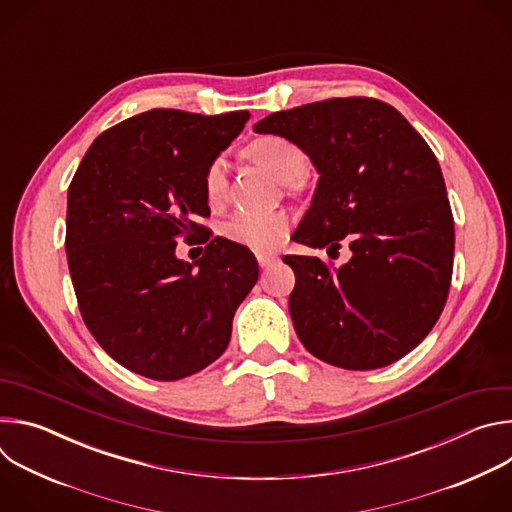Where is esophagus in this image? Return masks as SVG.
Segmentation results:
<instances>
[{"label": "esophagus", "mask_w": 512, "mask_h": 512, "mask_svg": "<svg viewBox=\"0 0 512 512\" xmlns=\"http://www.w3.org/2000/svg\"><path fill=\"white\" fill-rule=\"evenodd\" d=\"M257 261H259V267L261 269H267V267H271L275 261H277V257L275 255H257Z\"/></svg>", "instance_id": "34e87169"}]
</instances>
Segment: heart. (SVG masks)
Instances as JSON below:
<instances>
[{
  "instance_id": "heart-1",
  "label": "heart",
  "mask_w": 512,
  "mask_h": 512,
  "mask_svg": "<svg viewBox=\"0 0 512 512\" xmlns=\"http://www.w3.org/2000/svg\"><path fill=\"white\" fill-rule=\"evenodd\" d=\"M247 154L269 170L279 182L289 184L302 178L308 170V158L300 145L281 135H263L249 143ZM204 192L210 202H218L227 192V162L216 158L204 174ZM289 227L283 212L241 210L225 225V235L253 251H271L285 237Z\"/></svg>"
}]
</instances>
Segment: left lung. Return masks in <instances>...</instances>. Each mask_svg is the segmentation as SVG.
Listing matches in <instances>:
<instances>
[{"mask_svg": "<svg viewBox=\"0 0 512 512\" xmlns=\"http://www.w3.org/2000/svg\"><path fill=\"white\" fill-rule=\"evenodd\" d=\"M257 133L300 145L320 174L291 241L352 257L334 271L285 255L296 273L289 314L316 358L348 371L387 367L440 318L452 281L454 218L433 152L391 105L328 99L277 111Z\"/></svg>", "mask_w": 512, "mask_h": 512, "instance_id": "1", "label": "left lung"}]
</instances>
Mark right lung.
I'll return each mask as SVG.
<instances>
[{
    "mask_svg": "<svg viewBox=\"0 0 512 512\" xmlns=\"http://www.w3.org/2000/svg\"><path fill=\"white\" fill-rule=\"evenodd\" d=\"M249 111L152 109L103 131L68 188L66 259L83 320L125 369L154 381L190 377L221 356L233 316L259 277L255 255L206 237L192 263L176 239L208 216L204 174Z\"/></svg>",
    "mask_w": 512,
    "mask_h": 512,
    "instance_id": "1",
    "label": "right lung"
}]
</instances>
